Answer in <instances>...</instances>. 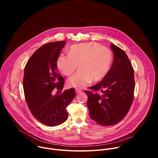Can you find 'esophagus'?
<instances>
[{
    "label": "esophagus",
    "mask_w": 158,
    "mask_h": 158,
    "mask_svg": "<svg viewBox=\"0 0 158 158\" xmlns=\"http://www.w3.org/2000/svg\"><path fill=\"white\" fill-rule=\"evenodd\" d=\"M82 91L81 89H76V94H79V93H81Z\"/></svg>",
    "instance_id": "esophagus-1"
}]
</instances>
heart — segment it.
<instances>
[{"label":"heart","mask_w":158,"mask_h":158,"mask_svg":"<svg viewBox=\"0 0 158 158\" xmlns=\"http://www.w3.org/2000/svg\"><path fill=\"white\" fill-rule=\"evenodd\" d=\"M69 55L60 54L56 64L59 71L65 76H71L77 69H80L67 83L76 88H83L89 83L104 78L109 73L113 57L111 51L102 45L93 42H84L72 46Z\"/></svg>","instance_id":"b5f03b06"}]
</instances>
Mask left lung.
I'll list each match as a JSON object with an SVG mask.
<instances>
[{
	"mask_svg": "<svg viewBox=\"0 0 158 158\" xmlns=\"http://www.w3.org/2000/svg\"><path fill=\"white\" fill-rule=\"evenodd\" d=\"M110 48L113 62L109 73L85 91L90 117L106 126L116 124L126 116L134 99L135 88L134 69L127 54L114 44Z\"/></svg>",
	"mask_w": 158,
	"mask_h": 158,
	"instance_id": "1",
	"label": "left lung"
}]
</instances>
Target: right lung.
Wrapping results in <instances>:
<instances>
[{
	"label": "right lung",
	"mask_w": 158,
	"mask_h": 158,
	"mask_svg": "<svg viewBox=\"0 0 158 158\" xmlns=\"http://www.w3.org/2000/svg\"><path fill=\"white\" fill-rule=\"evenodd\" d=\"M65 42L44 44L32 54L24 69L23 87L28 107L35 119L51 127L66 121V107L76 96L74 88L52 94L54 89L61 92L64 87V79L57 72L56 61Z\"/></svg>",
	"instance_id": "obj_1"
}]
</instances>
